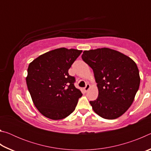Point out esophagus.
Masks as SVG:
<instances>
[{"instance_id":"esophagus-1","label":"esophagus","mask_w":151,"mask_h":151,"mask_svg":"<svg viewBox=\"0 0 151 151\" xmlns=\"http://www.w3.org/2000/svg\"><path fill=\"white\" fill-rule=\"evenodd\" d=\"M90 87H91L90 85H89V84H86V86L85 88H84V90H85L86 92H87L89 90V89H90Z\"/></svg>"}]
</instances>
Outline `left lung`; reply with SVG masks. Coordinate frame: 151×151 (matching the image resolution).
Returning a JSON list of instances; mask_svg holds the SVG:
<instances>
[{"mask_svg":"<svg viewBox=\"0 0 151 151\" xmlns=\"http://www.w3.org/2000/svg\"><path fill=\"white\" fill-rule=\"evenodd\" d=\"M82 58L93 70L99 96L90 101L96 113L106 119L122 116L133 102L140 85L139 68L128 56L109 48L83 51Z\"/></svg>","mask_w":151,"mask_h":151,"instance_id":"8db88e82","label":"left lung"}]
</instances>
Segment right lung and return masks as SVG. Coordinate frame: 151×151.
<instances>
[{
	"instance_id": "obj_1",
	"label": "right lung",
	"mask_w": 151,
	"mask_h": 151,
	"mask_svg": "<svg viewBox=\"0 0 151 151\" xmlns=\"http://www.w3.org/2000/svg\"><path fill=\"white\" fill-rule=\"evenodd\" d=\"M81 50L60 48L33 60L28 67L26 81L36 108L52 120L65 119L75 111L83 94L74 85L68 69Z\"/></svg>"
}]
</instances>
